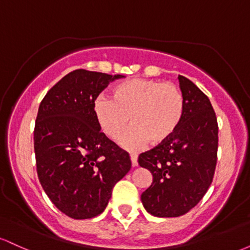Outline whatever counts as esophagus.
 <instances>
[{
    "label": "esophagus",
    "instance_id": "obj_1",
    "mask_svg": "<svg viewBox=\"0 0 250 250\" xmlns=\"http://www.w3.org/2000/svg\"><path fill=\"white\" fill-rule=\"evenodd\" d=\"M130 160H131V165L133 167H136L139 163H137V154L136 153H130Z\"/></svg>",
    "mask_w": 250,
    "mask_h": 250
}]
</instances>
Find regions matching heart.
<instances>
[{"instance_id": "heart-1", "label": "heart", "mask_w": 250, "mask_h": 250, "mask_svg": "<svg viewBox=\"0 0 250 250\" xmlns=\"http://www.w3.org/2000/svg\"><path fill=\"white\" fill-rule=\"evenodd\" d=\"M185 96L174 83L147 79H131L111 89V100L99 97L94 115L100 129L111 140L122 136L121 145L136 149L147 141L153 146L170 139L185 115Z\"/></svg>"}]
</instances>
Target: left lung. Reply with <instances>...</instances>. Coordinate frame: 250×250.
<instances>
[{
    "mask_svg": "<svg viewBox=\"0 0 250 250\" xmlns=\"http://www.w3.org/2000/svg\"><path fill=\"white\" fill-rule=\"evenodd\" d=\"M185 115L170 139L139 155V165L153 175L141 195L143 207L157 217H177L202 200L214 179L219 125L208 96L179 75Z\"/></svg>",
    "mask_w": 250,
    "mask_h": 250,
    "instance_id": "obj_1",
    "label": "left lung"
}]
</instances>
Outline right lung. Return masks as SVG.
Segmentation results:
<instances>
[{
	"instance_id": "1",
	"label": "right lung",
	"mask_w": 250,
	"mask_h": 250,
	"mask_svg": "<svg viewBox=\"0 0 250 250\" xmlns=\"http://www.w3.org/2000/svg\"><path fill=\"white\" fill-rule=\"evenodd\" d=\"M122 75L76 69L62 77L40 103L34 150L43 190L75 220L104 210L114 186L130 170L129 154L102 133L94 103Z\"/></svg>"
}]
</instances>
